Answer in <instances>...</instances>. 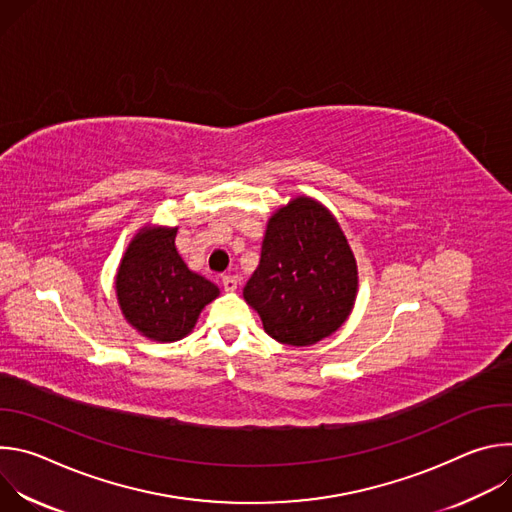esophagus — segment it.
<instances>
[{"label": "esophagus", "mask_w": 512, "mask_h": 512, "mask_svg": "<svg viewBox=\"0 0 512 512\" xmlns=\"http://www.w3.org/2000/svg\"><path fill=\"white\" fill-rule=\"evenodd\" d=\"M237 285H239V279H237L235 275H225V277H223V287H225V291H235Z\"/></svg>", "instance_id": "1"}]
</instances>
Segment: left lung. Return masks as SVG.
I'll return each mask as SVG.
<instances>
[{
  "label": "left lung",
  "instance_id": "obj_1",
  "mask_svg": "<svg viewBox=\"0 0 512 512\" xmlns=\"http://www.w3.org/2000/svg\"><path fill=\"white\" fill-rule=\"evenodd\" d=\"M356 289V259L334 214L298 196L269 218L261 259L243 296L271 338L310 346L346 322Z\"/></svg>",
  "mask_w": 512,
  "mask_h": 512
}]
</instances>
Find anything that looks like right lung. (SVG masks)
Segmentation results:
<instances>
[{
    "mask_svg": "<svg viewBox=\"0 0 512 512\" xmlns=\"http://www.w3.org/2000/svg\"><path fill=\"white\" fill-rule=\"evenodd\" d=\"M178 229L143 227L129 243L115 294L125 320L145 338L176 342L192 332L218 287L188 269L176 251Z\"/></svg>",
    "mask_w": 512,
    "mask_h": 512,
    "instance_id": "1",
    "label": "right lung"
}]
</instances>
